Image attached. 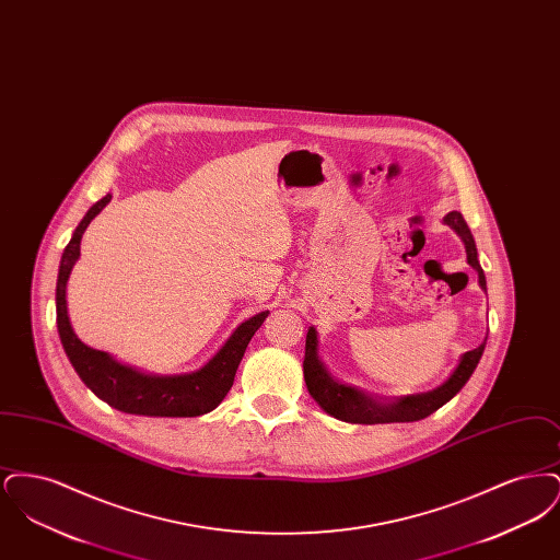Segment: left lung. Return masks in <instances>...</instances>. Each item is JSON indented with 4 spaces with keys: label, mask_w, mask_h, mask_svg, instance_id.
<instances>
[{
    "label": "left lung",
    "mask_w": 560,
    "mask_h": 560,
    "mask_svg": "<svg viewBox=\"0 0 560 560\" xmlns=\"http://www.w3.org/2000/svg\"><path fill=\"white\" fill-rule=\"evenodd\" d=\"M443 222L452 226L457 237L464 241L466 247V260L468 265L479 272V285L482 292H487L485 272L480 268L479 254L475 237L459 212H450ZM487 345V336L475 350H468L459 357L452 375L436 388L420 393V395H405L395 399H382L373 397L370 393H363L354 386L342 384L336 380L327 368L323 365L319 357V334L315 327H308L306 334V352H304V382L311 393V397L317 400L320 409L342 422L350 424H390V422H418L424 420L430 413H434L439 407H443L447 400H452L462 386L470 380L472 372L479 365L482 350Z\"/></svg>",
    "instance_id": "left-lung-1"
}]
</instances>
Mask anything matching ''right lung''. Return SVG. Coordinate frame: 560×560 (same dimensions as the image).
<instances>
[{"mask_svg":"<svg viewBox=\"0 0 560 560\" xmlns=\"http://www.w3.org/2000/svg\"><path fill=\"white\" fill-rule=\"evenodd\" d=\"M110 197L113 195H105L85 212L60 258L56 279V327L62 348L81 382L98 399L124 413L149 418H195L210 413L231 390L243 352L252 336L267 319L268 311L243 320L212 359L195 372L176 375L144 373L119 363L108 352L83 345L69 319L67 283L71 270L80 260L81 237L88 224L107 208Z\"/></svg>","mask_w":560,"mask_h":560,"instance_id":"obj_1","label":"right lung"}]
</instances>
